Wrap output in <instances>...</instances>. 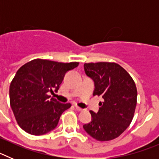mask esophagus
<instances>
[{"instance_id": "34e87169", "label": "esophagus", "mask_w": 159, "mask_h": 159, "mask_svg": "<svg viewBox=\"0 0 159 159\" xmlns=\"http://www.w3.org/2000/svg\"><path fill=\"white\" fill-rule=\"evenodd\" d=\"M75 109H76L78 111H84V109H83V108L80 107H78V106H75Z\"/></svg>"}]
</instances>
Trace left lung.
Here are the masks:
<instances>
[{"label": "left lung", "mask_w": 159, "mask_h": 159, "mask_svg": "<svg viewBox=\"0 0 159 159\" xmlns=\"http://www.w3.org/2000/svg\"><path fill=\"white\" fill-rule=\"evenodd\" d=\"M87 75L95 82L93 95L103 99L97 113L91 111L92 122L84 125L89 135L98 141H110L129 127L137 104V88L123 67L111 62L84 64Z\"/></svg>", "instance_id": "obj_1"}]
</instances>
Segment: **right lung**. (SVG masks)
I'll list each match as a JSON object with an SVG mask.
<instances>
[{
  "mask_svg": "<svg viewBox=\"0 0 159 159\" xmlns=\"http://www.w3.org/2000/svg\"><path fill=\"white\" fill-rule=\"evenodd\" d=\"M79 62L62 63L35 59L16 71L9 87V100L18 125L32 135H42L53 130L63 112L71 104L50 98L57 92L65 73Z\"/></svg>",
  "mask_w": 159,
  "mask_h": 159,
  "instance_id": "obj_1",
  "label": "right lung"
}]
</instances>
